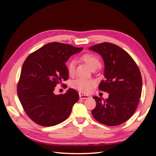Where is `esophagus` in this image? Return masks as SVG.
Returning a JSON list of instances; mask_svg holds the SVG:
<instances>
[{"instance_id":"34e87169","label":"esophagus","mask_w":156,"mask_h":156,"mask_svg":"<svg viewBox=\"0 0 156 156\" xmlns=\"http://www.w3.org/2000/svg\"><path fill=\"white\" fill-rule=\"evenodd\" d=\"M79 97H80V99H83V100H85V99H87L88 98H90V97L89 95H86V94H80L79 96Z\"/></svg>"}]
</instances>
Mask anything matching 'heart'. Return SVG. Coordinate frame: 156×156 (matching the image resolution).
Instances as JSON below:
<instances>
[{"label":"heart","mask_w":156,"mask_h":156,"mask_svg":"<svg viewBox=\"0 0 156 156\" xmlns=\"http://www.w3.org/2000/svg\"><path fill=\"white\" fill-rule=\"evenodd\" d=\"M81 59L85 64H87L88 68L90 69L93 68H97L101 67V63L100 59L97 55L92 54H86L81 56ZM76 62L74 59L69 60L67 64L68 72L69 75H72L74 73ZM95 82L93 80H88L86 78H76L73 80L71 83L72 88L82 92H90L94 86Z\"/></svg>","instance_id":"obj_1"}]
</instances>
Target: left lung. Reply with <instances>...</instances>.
Returning <instances> with one entry per match:
<instances>
[{
    "mask_svg": "<svg viewBox=\"0 0 156 156\" xmlns=\"http://www.w3.org/2000/svg\"><path fill=\"white\" fill-rule=\"evenodd\" d=\"M101 55L105 80L98 89L108 93L102 100L94 97L97 105L92 114L96 120L108 126L123 123L133 115L142 90V78L136 63L127 51L111 43H102L88 48Z\"/></svg>",
    "mask_w": 156,
    "mask_h": 156,
    "instance_id": "8db88e82",
    "label": "left lung"
}]
</instances>
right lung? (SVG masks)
Masks as SVG:
<instances>
[{"instance_id":"obj_1","label":"right lung","mask_w":156,"mask_h":156,"mask_svg":"<svg viewBox=\"0 0 156 156\" xmlns=\"http://www.w3.org/2000/svg\"><path fill=\"white\" fill-rule=\"evenodd\" d=\"M83 48L52 42L34 51L23 63L17 94L26 114L36 123L50 127L67 119L78 101V92L69 88L64 94L54 93L56 84L68 78L65 63Z\"/></svg>"}]
</instances>
